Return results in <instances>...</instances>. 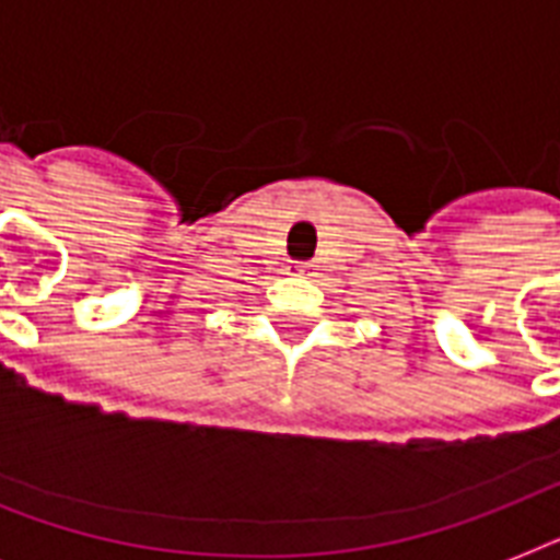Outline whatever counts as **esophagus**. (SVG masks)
<instances>
[{"label":"esophagus","instance_id":"34e87169","mask_svg":"<svg viewBox=\"0 0 560 560\" xmlns=\"http://www.w3.org/2000/svg\"><path fill=\"white\" fill-rule=\"evenodd\" d=\"M288 270H290V276H305L307 264H290Z\"/></svg>","mask_w":560,"mask_h":560}]
</instances>
